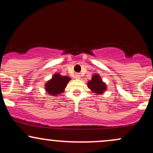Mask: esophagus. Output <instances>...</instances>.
<instances>
[{"mask_svg":"<svg viewBox=\"0 0 153 153\" xmlns=\"http://www.w3.org/2000/svg\"><path fill=\"white\" fill-rule=\"evenodd\" d=\"M75 78L79 79V78H80V75L78 74V73H76V74L75 75Z\"/></svg>","mask_w":153,"mask_h":153,"instance_id":"1","label":"esophagus"}]
</instances>
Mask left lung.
<instances>
[{
  "label": "left lung",
  "mask_w": 153,
  "mask_h": 153,
  "mask_svg": "<svg viewBox=\"0 0 153 153\" xmlns=\"http://www.w3.org/2000/svg\"><path fill=\"white\" fill-rule=\"evenodd\" d=\"M88 88L94 93L96 94H101L106 90V84L101 80V77L99 75H94L92 79L88 81Z\"/></svg>",
  "instance_id": "8db88e82"
}]
</instances>
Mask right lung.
Instances as JSON below:
<instances>
[{
    "label": "right lung",
    "instance_id": "1",
    "mask_svg": "<svg viewBox=\"0 0 153 153\" xmlns=\"http://www.w3.org/2000/svg\"><path fill=\"white\" fill-rule=\"evenodd\" d=\"M71 78L68 76H62L58 73H55L51 80L45 85V90L50 95L57 96L64 92L67 84L70 81Z\"/></svg>",
    "mask_w": 153,
    "mask_h": 153
}]
</instances>
